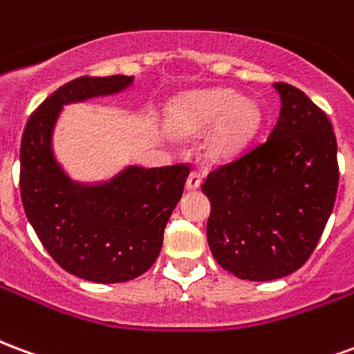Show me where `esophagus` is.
Wrapping results in <instances>:
<instances>
[{"instance_id":"esophagus-1","label":"esophagus","mask_w":354,"mask_h":354,"mask_svg":"<svg viewBox=\"0 0 354 354\" xmlns=\"http://www.w3.org/2000/svg\"><path fill=\"white\" fill-rule=\"evenodd\" d=\"M201 185V174L199 172H192L189 176H187V182H185V187L193 192V189H197Z\"/></svg>"}]
</instances>
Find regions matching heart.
Returning a JSON list of instances; mask_svg holds the SVG:
<instances>
[{
	"label": "heart",
	"mask_w": 354,
	"mask_h": 354,
	"mask_svg": "<svg viewBox=\"0 0 354 354\" xmlns=\"http://www.w3.org/2000/svg\"><path fill=\"white\" fill-rule=\"evenodd\" d=\"M261 111L252 98L239 96L230 88H208L185 96L178 129L187 136L208 134L205 151L208 159L223 161L243 149L260 127Z\"/></svg>",
	"instance_id": "1"
}]
</instances>
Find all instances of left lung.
<instances>
[{"mask_svg": "<svg viewBox=\"0 0 354 354\" xmlns=\"http://www.w3.org/2000/svg\"><path fill=\"white\" fill-rule=\"evenodd\" d=\"M281 113L266 142L214 169L207 239L220 266L245 281H273L309 260L335 203L337 144L326 113L274 83Z\"/></svg>", "mask_w": 354, "mask_h": 354, "instance_id": "1", "label": "left lung"}]
</instances>
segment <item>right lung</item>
<instances>
[{
  "mask_svg": "<svg viewBox=\"0 0 354 354\" xmlns=\"http://www.w3.org/2000/svg\"><path fill=\"white\" fill-rule=\"evenodd\" d=\"M134 77H77L30 115L20 144V197L28 222L68 273L102 284L136 279L161 252L162 233L189 176L187 165L127 167L108 182L68 176L53 151L66 104L117 94Z\"/></svg>",
  "mask_w": 354,
  "mask_h": 354,
  "instance_id": "obj_1",
  "label": "right lung"
}]
</instances>
